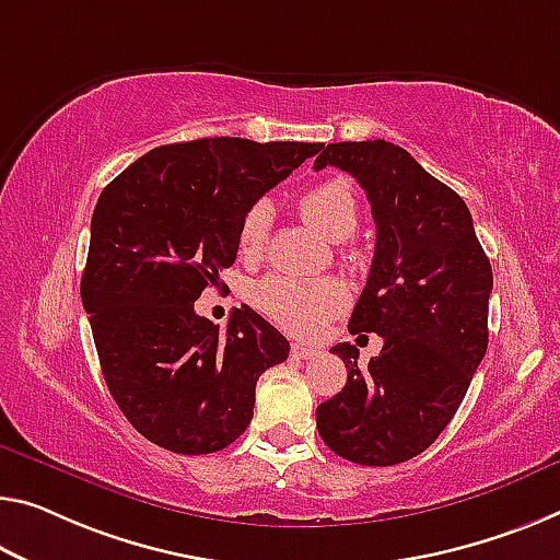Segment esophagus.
Returning a JSON list of instances; mask_svg holds the SVG:
<instances>
[{"label":"esophagus","mask_w":560,"mask_h":560,"mask_svg":"<svg viewBox=\"0 0 560 560\" xmlns=\"http://www.w3.org/2000/svg\"><path fill=\"white\" fill-rule=\"evenodd\" d=\"M290 352H292V358H300V360H310V358L317 355V350L310 348V346H292Z\"/></svg>","instance_id":"1"}]
</instances>
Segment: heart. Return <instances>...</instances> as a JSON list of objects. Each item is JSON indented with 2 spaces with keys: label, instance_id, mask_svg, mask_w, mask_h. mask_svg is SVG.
I'll list each match as a JSON object with an SVG mask.
<instances>
[{
  "label": "heart",
  "instance_id": "obj_1",
  "mask_svg": "<svg viewBox=\"0 0 560 560\" xmlns=\"http://www.w3.org/2000/svg\"><path fill=\"white\" fill-rule=\"evenodd\" d=\"M272 212L270 200H257L247 208L243 222H240V247L245 253H260L268 243ZM300 212L328 240H348L360 220L355 187L346 177L325 179L303 197ZM250 300L280 328L310 338V335L320 332L330 317L346 307L348 290L340 280L332 278L298 280L285 278V275H270V278L255 282Z\"/></svg>",
  "mask_w": 560,
  "mask_h": 560
}]
</instances>
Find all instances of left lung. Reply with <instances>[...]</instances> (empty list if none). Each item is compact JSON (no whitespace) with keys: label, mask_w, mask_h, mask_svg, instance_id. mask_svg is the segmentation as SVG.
Listing matches in <instances>:
<instances>
[{"label":"left lung","mask_w":560,"mask_h":560,"mask_svg":"<svg viewBox=\"0 0 560 560\" xmlns=\"http://www.w3.org/2000/svg\"><path fill=\"white\" fill-rule=\"evenodd\" d=\"M340 167L363 187L375 255L348 330L377 332L381 355L358 368L340 342L348 383L315 410L332 453L360 466L416 458L451 423L488 348L493 270L472 218L448 185L385 140L332 142L315 170Z\"/></svg>","instance_id":"1"}]
</instances>
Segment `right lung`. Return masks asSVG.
I'll use <instances>...</instances> for the list:
<instances>
[{"label":"right lung","instance_id":"obj_1","mask_svg":"<svg viewBox=\"0 0 560 560\" xmlns=\"http://www.w3.org/2000/svg\"><path fill=\"white\" fill-rule=\"evenodd\" d=\"M320 148L243 137L162 144L102 190L82 305L112 398L160 448H228L250 425L257 377L288 358L290 342L253 307L232 310L220 332L195 300L235 262L247 208Z\"/></svg>","mask_w":560,"mask_h":560}]
</instances>
